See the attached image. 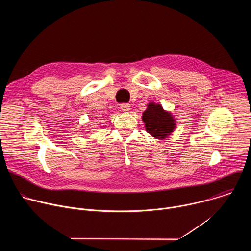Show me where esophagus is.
<instances>
[{
    "label": "esophagus",
    "instance_id": "obj_1",
    "mask_svg": "<svg viewBox=\"0 0 251 251\" xmlns=\"http://www.w3.org/2000/svg\"><path fill=\"white\" fill-rule=\"evenodd\" d=\"M120 109H121L122 111H124V112L129 111V110H130V104H128V103H122V104H120Z\"/></svg>",
    "mask_w": 251,
    "mask_h": 251
}]
</instances>
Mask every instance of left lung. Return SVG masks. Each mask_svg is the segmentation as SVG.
I'll list each match as a JSON object with an SVG mask.
<instances>
[{
	"instance_id": "obj_1",
	"label": "left lung",
	"mask_w": 251,
	"mask_h": 251,
	"mask_svg": "<svg viewBox=\"0 0 251 251\" xmlns=\"http://www.w3.org/2000/svg\"><path fill=\"white\" fill-rule=\"evenodd\" d=\"M146 131L153 137L164 139L175 129V120L171 113L166 112L160 104L149 103L147 110L143 113Z\"/></svg>"
}]
</instances>
